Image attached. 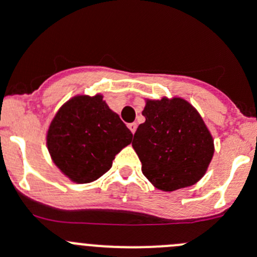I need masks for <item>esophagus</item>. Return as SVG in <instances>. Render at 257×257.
<instances>
[{
	"label": "esophagus",
	"instance_id": "esophagus-1",
	"mask_svg": "<svg viewBox=\"0 0 257 257\" xmlns=\"http://www.w3.org/2000/svg\"><path fill=\"white\" fill-rule=\"evenodd\" d=\"M127 127H128V128H130V131L133 134H135V131H136V128H138V124L135 123V122H133V123H128L127 124Z\"/></svg>",
	"mask_w": 257,
	"mask_h": 257
}]
</instances>
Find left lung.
<instances>
[{"label": "left lung", "instance_id": "obj_1", "mask_svg": "<svg viewBox=\"0 0 257 257\" xmlns=\"http://www.w3.org/2000/svg\"><path fill=\"white\" fill-rule=\"evenodd\" d=\"M143 116L133 148L145 177L166 192L199 182L214 155V140L196 108L178 96H163L145 100Z\"/></svg>", "mask_w": 257, "mask_h": 257}]
</instances>
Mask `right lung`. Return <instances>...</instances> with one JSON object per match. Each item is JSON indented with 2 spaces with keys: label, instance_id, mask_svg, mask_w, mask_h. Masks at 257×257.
<instances>
[{
  "label": "right lung",
  "instance_id": "1",
  "mask_svg": "<svg viewBox=\"0 0 257 257\" xmlns=\"http://www.w3.org/2000/svg\"><path fill=\"white\" fill-rule=\"evenodd\" d=\"M47 148L61 173L75 183L102 177L133 140V134L102 94L76 95L55 114L47 131Z\"/></svg>",
  "mask_w": 257,
  "mask_h": 257
}]
</instances>
